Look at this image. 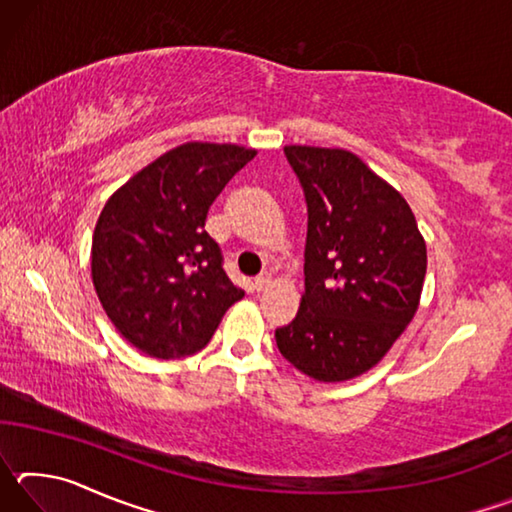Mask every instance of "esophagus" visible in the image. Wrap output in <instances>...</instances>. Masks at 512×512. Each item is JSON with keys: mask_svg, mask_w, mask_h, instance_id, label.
I'll return each mask as SVG.
<instances>
[{"mask_svg": "<svg viewBox=\"0 0 512 512\" xmlns=\"http://www.w3.org/2000/svg\"><path fill=\"white\" fill-rule=\"evenodd\" d=\"M268 284H271V275L268 273H262L259 277H255V282H253V289L255 291H262V289H266Z\"/></svg>", "mask_w": 512, "mask_h": 512, "instance_id": "obj_1", "label": "esophagus"}]
</instances>
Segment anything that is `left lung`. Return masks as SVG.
Instances as JSON below:
<instances>
[{"label": "left lung", "instance_id": "1", "mask_svg": "<svg viewBox=\"0 0 512 512\" xmlns=\"http://www.w3.org/2000/svg\"><path fill=\"white\" fill-rule=\"evenodd\" d=\"M307 201L305 293L275 329L282 357L318 381L384 359L420 305L427 246L404 196L343 149L284 146Z\"/></svg>", "mask_w": 512, "mask_h": 512}]
</instances>
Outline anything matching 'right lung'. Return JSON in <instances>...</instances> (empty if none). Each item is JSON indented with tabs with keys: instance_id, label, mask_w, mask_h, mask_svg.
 Instances as JSON below:
<instances>
[{
	"instance_id": "1",
	"label": "right lung",
	"mask_w": 512,
	"mask_h": 512,
	"mask_svg": "<svg viewBox=\"0 0 512 512\" xmlns=\"http://www.w3.org/2000/svg\"><path fill=\"white\" fill-rule=\"evenodd\" d=\"M255 155L237 144L187 142L137 171L103 205L92 235V282L112 325L137 350L189 357L244 298L223 271L205 219Z\"/></svg>"
}]
</instances>
